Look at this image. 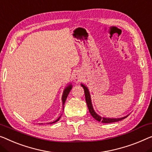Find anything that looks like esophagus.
Masks as SVG:
<instances>
[{
  "label": "esophagus",
  "mask_w": 152,
  "mask_h": 152,
  "mask_svg": "<svg viewBox=\"0 0 152 152\" xmlns=\"http://www.w3.org/2000/svg\"><path fill=\"white\" fill-rule=\"evenodd\" d=\"M74 77H75V78H76V79H79V78H80V75H79V74H75V76H74Z\"/></svg>",
  "instance_id": "obj_1"
}]
</instances>
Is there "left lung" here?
I'll return each instance as SVG.
<instances>
[{"mask_svg":"<svg viewBox=\"0 0 152 152\" xmlns=\"http://www.w3.org/2000/svg\"><path fill=\"white\" fill-rule=\"evenodd\" d=\"M81 86L83 87L84 91H85L86 102H87V104L88 106V108H89L90 114L91 115V116L98 121L102 122V123H104V124H110V123H113V122L121 121V120L125 119L126 117L128 116V115H127V116L121 117V118H106V117H102L101 116H99V115H98L96 112H95L94 108H93L89 89H88L87 87H86L85 85H84L83 84H81Z\"/></svg>","mask_w":152,"mask_h":152,"instance_id":"obj_1","label":"left lung"}]
</instances>
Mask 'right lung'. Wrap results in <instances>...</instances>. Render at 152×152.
Wrapping results in <instances>:
<instances>
[{
    "instance_id": "obj_1",
    "label": "right lung",
    "mask_w": 152,
    "mask_h": 152,
    "mask_svg": "<svg viewBox=\"0 0 152 152\" xmlns=\"http://www.w3.org/2000/svg\"><path fill=\"white\" fill-rule=\"evenodd\" d=\"M72 88V85H69L67 86V87H66V88H65V90H64V91H63V96H62V102H63V107H64V104L65 102V100H66V99L67 98V96H68L69 93L70 92V91H71ZM60 118H61V116L58 117L57 119L55 120V121H54L50 122V123H48V124H53L54 123H56V122H57L58 120L60 119Z\"/></svg>"
}]
</instances>
